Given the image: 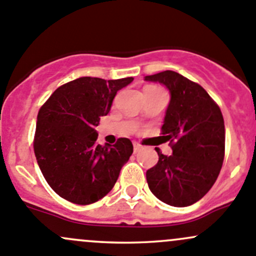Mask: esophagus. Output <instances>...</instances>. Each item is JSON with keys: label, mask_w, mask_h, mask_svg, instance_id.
<instances>
[{"label": "esophagus", "mask_w": 256, "mask_h": 256, "mask_svg": "<svg viewBox=\"0 0 256 256\" xmlns=\"http://www.w3.org/2000/svg\"><path fill=\"white\" fill-rule=\"evenodd\" d=\"M133 148H134V152H138L139 150L142 149V146L138 143H133Z\"/></svg>", "instance_id": "34e87169"}]
</instances>
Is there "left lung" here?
<instances>
[{
    "mask_svg": "<svg viewBox=\"0 0 256 256\" xmlns=\"http://www.w3.org/2000/svg\"><path fill=\"white\" fill-rule=\"evenodd\" d=\"M168 90L170 102L162 132L172 154L155 148L159 162L146 171L150 191L174 207H187L202 198L217 180L224 159L226 130L222 112L207 91L175 71L144 78Z\"/></svg>",
    "mask_w": 256,
    "mask_h": 256,
    "instance_id": "left-lung-1",
    "label": "left lung"
}]
</instances>
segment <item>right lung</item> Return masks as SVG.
Returning a JSON list of instances; mask_svg holds the SVG:
<instances>
[{
    "label": "right lung",
    "instance_id": "1",
    "mask_svg": "<svg viewBox=\"0 0 256 256\" xmlns=\"http://www.w3.org/2000/svg\"><path fill=\"white\" fill-rule=\"evenodd\" d=\"M133 78H80L52 92L38 113L34 154L49 186L66 201L90 204L113 188L133 144L96 143L100 118L108 114L114 96Z\"/></svg>",
    "mask_w": 256,
    "mask_h": 256
}]
</instances>
